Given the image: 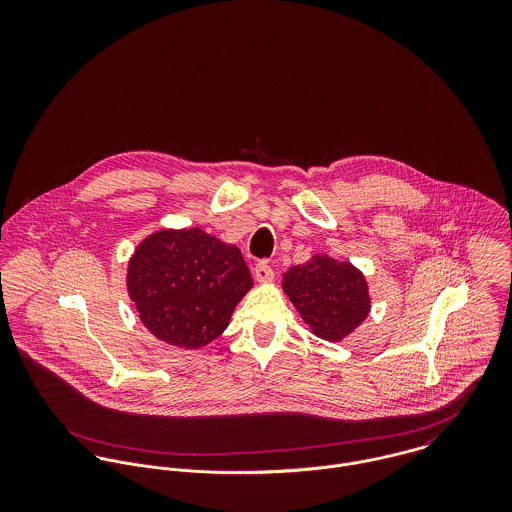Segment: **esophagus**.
Segmentation results:
<instances>
[{"label":"esophagus","instance_id":"34e87169","mask_svg":"<svg viewBox=\"0 0 512 512\" xmlns=\"http://www.w3.org/2000/svg\"><path fill=\"white\" fill-rule=\"evenodd\" d=\"M254 276L258 282H270L274 278V270L270 268L268 262H258L254 268Z\"/></svg>","mask_w":512,"mask_h":512}]
</instances>
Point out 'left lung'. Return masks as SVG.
I'll return each instance as SVG.
<instances>
[{
	"label": "left lung",
	"mask_w": 512,
	"mask_h": 512,
	"mask_svg": "<svg viewBox=\"0 0 512 512\" xmlns=\"http://www.w3.org/2000/svg\"><path fill=\"white\" fill-rule=\"evenodd\" d=\"M282 288L301 319L325 341H341L353 333L370 311V295L363 272L349 262L315 254L309 262L292 266Z\"/></svg>",
	"instance_id": "1"
}]
</instances>
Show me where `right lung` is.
Masks as SVG:
<instances>
[{"mask_svg": "<svg viewBox=\"0 0 512 512\" xmlns=\"http://www.w3.org/2000/svg\"><path fill=\"white\" fill-rule=\"evenodd\" d=\"M126 286L147 331L191 351L219 337L254 282L234 244L201 228H163L136 248Z\"/></svg>", "mask_w": 512, "mask_h": 512, "instance_id": "add662e5", "label": "right lung"}]
</instances>
